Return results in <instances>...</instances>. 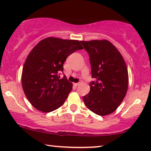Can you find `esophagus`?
Instances as JSON below:
<instances>
[{"label": "esophagus", "instance_id": "obj_1", "mask_svg": "<svg viewBox=\"0 0 151 151\" xmlns=\"http://www.w3.org/2000/svg\"><path fill=\"white\" fill-rule=\"evenodd\" d=\"M73 85L75 86H77L79 85V83H74V84H73Z\"/></svg>", "mask_w": 151, "mask_h": 151}]
</instances>
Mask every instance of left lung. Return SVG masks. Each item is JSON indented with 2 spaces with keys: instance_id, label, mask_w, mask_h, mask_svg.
<instances>
[{
  "instance_id": "obj_1",
  "label": "left lung",
  "mask_w": 151,
  "mask_h": 151,
  "mask_svg": "<svg viewBox=\"0 0 151 151\" xmlns=\"http://www.w3.org/2000/svg\"><path fill=\"white\" fill-rule=\"evenodd\" d=\"M89 55L91 76L90 92L83 97L86 106L104 116L114 112L127 94V67L122 55L106 40L80 41Z\"/></svg>"
}]
</instances>
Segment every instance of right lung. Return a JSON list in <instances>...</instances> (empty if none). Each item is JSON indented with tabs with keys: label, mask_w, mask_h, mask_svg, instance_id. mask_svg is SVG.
Masks as SVG:
<instances>
[{
	"label": "right lung",
	"mask_w": 151,
	"mask_h": 151,
	"mask_svg": "<svg viewBox=\"0 0 151 151\" xmlns=\"http://www.w3.org/2000/svg\"><path fill=\"white\" fill-rule=\"evenodd\" d=\"M83 49L80 41L49 37L40 40L27 58L22 86L34 108L44 113L58 109L72 90L66 76L60 79L63 64L74 51Z\"/></svg>",
	"instance_id": "add662e5"
}]
</instances>
